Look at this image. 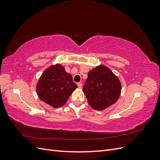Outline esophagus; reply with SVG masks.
I'll list each match as a JSON object with an SVG mask.
<instances>
[{
  "label": "esophagus",
  "instance_id": "34e87169",
  "mask_svg": "<svg viewBox=\"0 0 160 160\" xmlns=\"http://www.w3.org/2000/svg\"><path fill=\"white\" fill-rule=\"evenodd\" d=\"M77 86H78V88H81V87H82V83H80V82H79V83H77Z\"/></svg>",
  "mask_w": 160,
  "mask_h": 160
}]
</instances>
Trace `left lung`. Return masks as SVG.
I'll return each mask as SVG.
<instances>
[{"label":"left lung","mask_w":160,"mask_h":160,"mask_svg":"<svg viewBox=\"0 0 160 160\" xmlns=\"http://www.w3.org/2000/svg\"><path fill=\"white\" fill-rule=\"evenodd\" d=\"M83 91L91 107L103 111L118 100L122 83L109 67L99 65L89 71Z\"/></svg>","instance_id":"1"}]
</instances>
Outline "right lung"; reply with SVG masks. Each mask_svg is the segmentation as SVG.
<instances>
[{
    "label": "right lung",
    "mask_w": 160,
    "mask_h": 160,
    "mask_svg": "<svg viewBox=\"0 0 160 160\" xmlns=\"http://www.w3.org/2000/svg\"><path fill=\"white\" fill-rule=\"evenodd\" d=\"M77 85L64 66L57 63L46 69L36 85L37 93L41 101L53 108L65 105Z\"/></svg>",
    "instance_id": "obj_1"
}]
</instances>
